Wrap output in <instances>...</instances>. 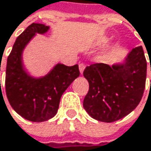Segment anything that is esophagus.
Returning a JSON list of instances; mask_svg holds the SVG:
<instances>
[{"instance_id":"obj_1","label":"esophagus","mask_w":151,"mask_h":151,"mask_svg":"<svg viewBox=\"0 0 151 151\" xmlns=\"http://www.w3.org/2000/svg\"><path fill=\"white\" fill-rule=\"evenodd\" d=\"M85 67H86V65H85L84 63H80L79 68H80V71H81V74L83 73V71H84V70H85Z\"/></svg>"}]
</instances>
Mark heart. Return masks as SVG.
Here are the masks:
<instances>
[{"mask_svg": "<svg viewBox=\"0 0 151 151\" xmlns=\"http://www.w3.org/2000/svg\"><path fill=\"white\" fill-rule=\"evenodd\" d=\"M105 41H106V39H102V40H99V43H104V42H105Z\"/></svg>", "mask_w": 151, "mask_h": 151, "instance_id": "1", "label": "heart"}]
</instances>
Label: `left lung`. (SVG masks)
Listing matches in <instances>:
<instances>
[{
	"mask_svg": "<svg viewBox=\"0 0 151 151\" xmlns=\"http://www.w3.org/2000/svg\"><path fill=\"white\" fill-rule=\"evenodd\" d=\"M89 83L83 107L95 119L117 121L139 104L143 96L147 61L142 47L133 48L122 64L94 63L83 72Z\"/></svg>",
	"mask_w": 151,
	"mask_h": 151,
	"instance_id": "8db88e82",
	"label": "left lung"
}]
</instances>
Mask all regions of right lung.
Wrapping results in <instances>:
<instances>
[{
    "instance_id": "1",
    "label": "right lung",
    "mask_w": 151,
    "mask_h": 151,
    "mask_svg": "<svg viewBox=\"0 0 151 151\" xmlns=\"http://www.w3.org/2000/svg\"><path fill=\"white\" fill-rule=\"evenodd\" d=\"M49 29L42 24L32 23L16 40L8 56L5 88L8 100L14 111L24 119L42 122L53 118L58 110L62 95L80 76L79 65L56 64L46 76L35 79L24 71L22 52L35 33H45Z\"/></svg>"
}]
</instances>
